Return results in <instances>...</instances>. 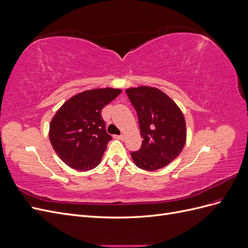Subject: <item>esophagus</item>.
<instances>
[{
  "label": "esophagus",
  "mask_w": 248,
  "mask_h": 248,
  "mask_svg": "<svg viewBox=\"0 0 248 248\" xmlns=\"http://www.w3.org/2000/svg\"><path fill=\"white\" fill-rule=\"evenodd\" d=\"M124 134H120V136H116V139H118V140H124Z\"/></svg>",
  "instance_id": "obj_1"
}]
</instances>
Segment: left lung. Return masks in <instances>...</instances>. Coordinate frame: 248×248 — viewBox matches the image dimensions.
I'll list each match as a JSON object with an SVG mask.
<instances>
[{"label": "left lung", "instance_id": "8db88e82", "mask_svg": "<svg viewBox=\"0 0 248 248\" xmlns=\"http://www.w3.org/2000/svg\"><path fill=\"white\" fill-rule=\"evenodd\" d=\"M126 94L137 110L142 139L140 150L131 152L134 163L151 171L164 168L185 145L186 124L181 109L156 88H130Z\"/></svg>", "mask_w": 248, "mask_h": 248}]
</instances>
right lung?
Here are the masks:
<instances>
[{"instance_id":"1","label":"right lung","mask_w":248,"mask_h":248,"mask_svg":"<svg viewBox=\"0 0 248 248\" xmlns=\"http://www.w3.org/2000/svg\"><path fill=\"white\" fill-rule=\"evenodd\" d=\"M121 92L112 88L88 90L71 97L57 111L49 125V140L67 166L86 171L100 163L111 140L101 110Z\"/></svg>"}]
</instances>
